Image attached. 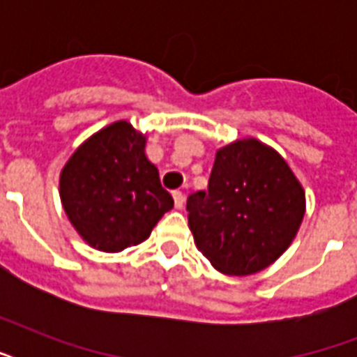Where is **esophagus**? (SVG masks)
<instances>
[{"mask_svg": "<svg viewBox=\"0 0 357 357\" xmlns=\"http://www.w3.org/2000/svg\"><path fill=\"white\" fill-rule=\"evenodd\" d=\"M172 196H174V204H176V207H178V209H181V207L185 206V195H183V192H181V190H174Z\"/></svg>", "mask_w": 357, "mask_h": 357, "instance_id": "34e87169", "label": "esophagus"}]
</instances>
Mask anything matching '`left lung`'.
I'll use <instances>...</instances> for the list:
<instances>
[{
	"label": "left lung",
	"mask_w": 357,
	"mask_h": 357,
	"mask_svg": "<svg viewBox=\"0 0 357 357\" xmlns=\"http://www.w3.org/2000/svg\"><path fill=\"white\" fill-rule=\"evenodd\" d=\"M195 243L217 271L248 276L287 250L304 218L305 196L280 153L259 140L217 151L207 190L187 198Z\"/></svg>",
	"instance_id": "1"
}]
</instances>
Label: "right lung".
<instances>
[{
    "instance_id": "obj_1",
    "label": "right lung",
    "mask_w": 357,
    "mask_h": 357,
    "mask_svg": "<svg viewBox=\"0 0 357 357\" xmlns=\"http://www.w3.org/2000/svg\"><path fill=\"white\" fill-rule=\"evenodd\" d=\"M144 144L146 137L120 120L83 142L61 172L64 211L94 248L120 252L142 243L174 207Z\"/></svg>"
}]
</instances>
